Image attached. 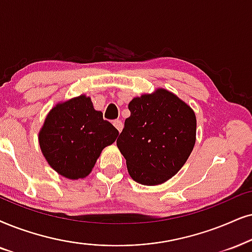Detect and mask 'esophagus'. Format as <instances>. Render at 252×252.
I'll return each instance as SVG.
<instances>
[{
	"label": "esophagus",
	"instance_id": "obj_1",
	"mask_svg": "<svg viewBox=\"0 0 252 252\" xmlns=\"http://www.w3.org/2000/svg\"><path fill=\"white\" fill-rule=\"evenodd\" d=\"M114 126H115V128L117 129V131H119V132L122 131L123 124H122V122H121V121H115V122H114Z\"/></svg>",
	"mask_w": 252,
	"mask_h": 252
}]
</instances>
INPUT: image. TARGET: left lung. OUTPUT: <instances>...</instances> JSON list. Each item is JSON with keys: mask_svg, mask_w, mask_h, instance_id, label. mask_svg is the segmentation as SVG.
I'll return each mask as SVG.
<instances>
[{"mask_svg": "<svg viewBox=\"0 0 252 252\" xmlns=\"http://www.w3.org/2000/svg\"><path fill=\"white\" fill-rule=\"evenodd\" d=\"M117 138L130 177L145 186L160 185L179 172L196 139L192 108L172 92L156 89L133 97Z\"/></svg>", "mask_w": 252, "mask_h": 252, "instance_id": "obj_1", "label": "left lung"}]
</instances>
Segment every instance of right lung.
<instances>
[{
	"label": "right lung",
	"instance_id": "obj_1",
	"mask_svg": "<svg viewBox=\"0 0 252 252\" xmlns=\"http://www.w3.org/2000/svg\"><path fill=\"white\" fill-rule=\"evenodd\" d=\"M117 136L113 124L94 109L91 97L82 94L49 111L38 141L50 166L60 176L76 180L91 173L102 150Z\"/></svg>",
	"mask_w": 252,
	"mask_h": 252
}]
</instances>
